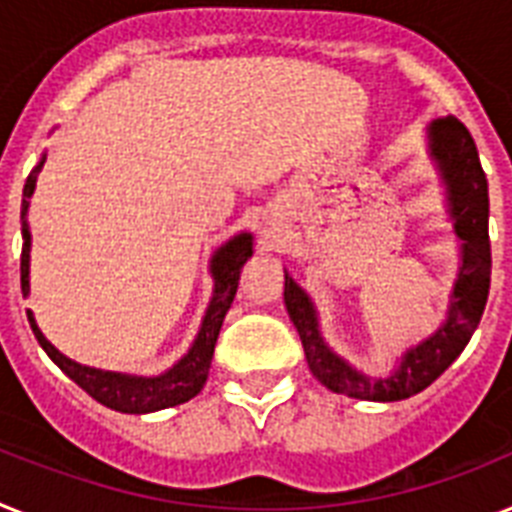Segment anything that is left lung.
<instances>
[{
	"mask_svg": "<svg viewBox=\"0 0 512 512\" xmlns=\"http://www.w3.org/2000/svg\"><path fill=\"white\" fill-rule=\"evenodd\" d=\"M429 154L447 185V206L460 240V269L455 280L447 319L434 335L405 350L400 366L390 377H366L324 342L319 316L301 287L285 272V306L293 319L308 369L327 390L374 403H395L426 390L442 371L463 353L479 327L489 295L492 251H489V188L481 170L479 151L458 117H439L429 128Z\"/></svg>",
	"mask_w": 512,
	"mask_h": 512,
	"instance_id": "left-lung-1",
	"label": "left lung"
}]
</instances>
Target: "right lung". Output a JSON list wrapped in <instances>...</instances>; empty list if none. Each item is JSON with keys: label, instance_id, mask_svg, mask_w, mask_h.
Wrapping results in <instances>:
<instances>
[{"label": "right lung", "instance_id": "add662e5", "mask_svg": "<svg viewBox=\"0 0 512 512\" xmlns=\"http://www.w3.org/2000/svg\"><path fill=\"white\" fill-rule=\"evenodd\" d=\"M44 159L33 167V172L25 180L23 188V209H20V219H23V256H20V287L23 295H28L31 282V230H28V204H31L33 190H36V177L44 167ZM253 253V238L251 232H240L232 240H227L225 246L219 248L211 256V277H214V295H211L209 308H206L204 322L198 329L196 340L190 345L180 361L167 369L159 377H133V374H120V371H101L83 366V363L70 361L62 356L52 342L46 340L44 332L38 329L36 319L28 311V322H31L33 335H36L38 345L46 350V356L57 363L59 369L65 371L67 377L78 384L80 390H86L96 403L107 405L112 411L120 413H154L162 408H172V405L188 403L190 398H196L198 392L204 390L206 377H209L211 358H214V345H217L219 329L225 322V314L230 311L232 298L238 293L240 269L251 259Z\"/></svg>", "mask_w": 512, "mask_h": 512}]
</instances>
